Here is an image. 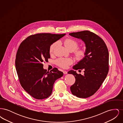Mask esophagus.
<instances>
[{
  "instance_id": "obj_1",
  "label": "esophagus",
  "mask_w": 123,
  "mask_h": 123,
  "mask_svg": "<svg viewBox=\"0 0 123 123\" xmlns=\"http://www.w3.org/2000/svg\"><path fill=\"white\" fill-rule=\"evenodd\" d=\"M63 72L64 74H67V71L66 70H63Z\"/></svg>"
}]
</instances>
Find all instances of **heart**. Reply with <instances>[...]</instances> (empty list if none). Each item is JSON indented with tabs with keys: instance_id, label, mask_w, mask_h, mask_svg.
Returning a JSON list of instances; mask_svg holds the SVG:
<instances>
[{
	"instance_id": "heart-1",
	"label": "heart",
	"mask_w": 123,
	"mask_h": 123,
	"mask_svg": "<svg viewBox=\"0 0 123 123\" xmlns=\"http://www.w3.org/2000/svg\"><path fill=\"white\" fill-rule=\"evenodd\" d=\"M64 46L69 51H73L78 47V43L73 39L68 38L64 42ZM57 45V42H54L50 47V53L53 54ZM85 50L82 49H77L75 51V56L77 60H80L83 59L85 56ZM73 62V59L70 58H60L56 60V63L59 67L66 68Z\"/></svg>"
}]
</instances>
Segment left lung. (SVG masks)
I'll return each mask as SVG.
<instances>
[{
	"mask_svg": "<svg viewBox=\"0 0 123 123\" xmlns=\"http://www.w3.org/2000/svg\"><path fill=\"white\" fill-rule=\"evenodd\" d=\"M69 35L82 40L86 47L84 58L73 67L76 70H84V75L78 74L73 70L68 72L76 79L75 83L70 87V91L77 97L86 98L99 89L107 76L109 70L108 49L104 41L90 31L74 32Z\"/></svg>",
	"mask_w": 123,
	"mask_h": 123,
	"instance_id": "obj_1",
	"label": "left lung"
}]
</instances>
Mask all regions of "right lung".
I'll list each match as a JSON object with an SVG mask.
<instances>
[{
  "label": "right lung",
  "instance_id": "obj_1",
  "mask_svg": "<svg viewBox=\"0 0 123 123\" xmlns=\"http://www.w3.org/2000/svg\"><path fill=\"white\" fill-rule=\"evenodd\" d=\"M65 35L42 33L30 35L18 49L15 64L19 81L24 89L36 99L48 97L55 81L63 76L56 68L47 71L43 63L50 58L51 45Z\"/></svg>",
  "mask_w": 123,
  "mask_h": 123
}]
</instances>
